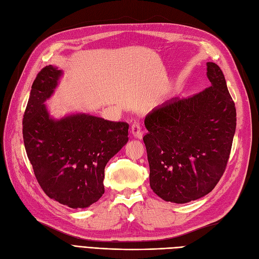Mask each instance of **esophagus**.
<instances>
[{"label": "esophagus", "mask_w": 259, "mask_h": 259, "mask_svg": "<svg viewBox=\"0 0 259 259\" xmlns=\"http://www.w3.org/2000/svg\"><path fill=\"white\" fill-rule=\"evenodd\" d=\"M131 132L133 136L135 138L138 139H142L143 138V132H142V127H141V124L138 122H134L132 124V127H131Z\"/></svg>", "instance_id": "1"}]
</instances>
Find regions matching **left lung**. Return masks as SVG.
I'll use <instances>...</instances> for the list:
<instances>
[{"instance_id": "left-lung-1", "label": "left lung", "mask_w": 259, "mask_h": 259, "mask_svg": "<svg viewBox=\"0 0 259 259\" xmlns=\"http://www.w3.org/2000/svg\"><path fill=\"white\" fill-rule=\"evenodd\" d=\"M207 77L210 87L186 99L166 100L145 118L150 187L165 201L185 204L205 196L225 173L235 104L215 63H207Z\"/></svg>"}]
</instances>
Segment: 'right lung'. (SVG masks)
Returning a JSON list of instances; mask_svg holds the SVG:
<instances>
[{"mask_svg": "<svg viewBox=\"0 0 259 259\" xmlns=\"http://www.w3.org/2000/svg\"><path fill=\"white\" fill-rule=\"evenodd\" d=\"M62 71L49 65L38 73L23 118L28 159L44 192L71 208H86L104 193V167L128 141V124L85 113L54 120L46 100Z\"/></svg>", "mask_w": 259, "mask_h": 259, "instance_id": "add662e5", "label": "right lung"}]
</instances>
